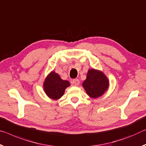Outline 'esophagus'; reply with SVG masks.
<instances>
[{"mask_svg":"<svg viewBox=\"0 0 146 146\" xmlns=\"http://www.w3.org/2000/svg\"><path fill=\"white\" fill-rule=\"evenodd\" d=\"M71 82H72V84L75 86H78V84H79L80 81H79V80L77 79V78H75V79H73Z\"/></svg>","mask_w":146,"mask_h":146,"instance_id":"esophagus-1","label":"esophagus"}]
</instances>
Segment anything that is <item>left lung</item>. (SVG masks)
Wrapping results in <instances>:
<instances>
[{
    "label": "left lung",
    "mask_w": 146,
    "mask_h": 146,
    "mask_svg": "<svg viewBox=\"0 0 146 146\" xmlns=\"http://www.w3.org/2000/svg\"><path fill=\"white\" fill-rule=\"evenodd\" d=\"M108 84L107 78L102 72L96 69H90L82 86L89 96L97 98L105 93Z\"/></svg>",
    "instance_id": "1"
}]
</instances>
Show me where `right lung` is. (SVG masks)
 Returning <instances> with one entry per match:
<instances>
[{"label": "right lung", "instance_id": "right-lung-1", "mask_svg": "<svg viewBox=\"0 0 146 146\" xmlns=\"http://www.w3.org/2000/svg\"><path fill=\"white\" fill-rule=\"evenodd\" d=\"M69 85L70 83L68 80L61 79L58 74L52 71L46 78L43 87L46 94L50 98L56 100L63 96L65 89Z\"/></svg>", "mask_w": 146, "mask_h": 146}]
</instances>
